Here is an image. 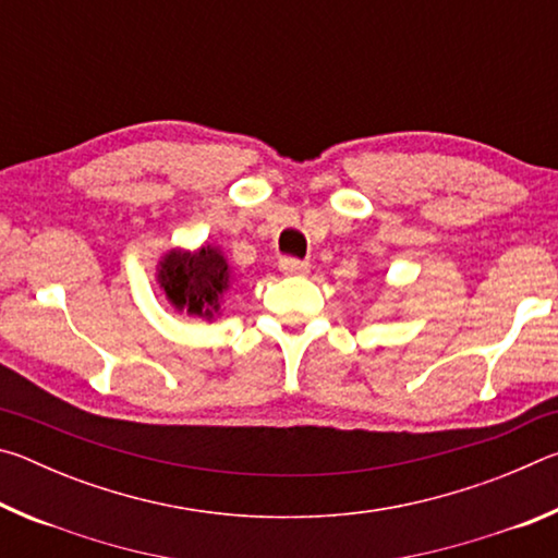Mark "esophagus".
<instances>
[{"instance_id": "esophagus-1", "label": "esophagus", "mask_w": 558, "mask_h": 558, "mask_svg": "<svg viewBox=\"0 0 558 558\" xmlns=\"http://www.w3.org/2000/svg\"><path fill=\"white\" fill-rule=\"evenodd\" d=\"M280 270L286 272V276H307L310 263L298 260V258H282L280 260Z\"/></svg>"}]
</instances>
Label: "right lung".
Here are the masks:
<instances>
[{"mask_svg":"<svg viewBox=\"0 0 558 558\" xmlns=\"http://www.w3.org/2000/svg\"><path fill=\"white\" fill-rule=\"evenodd\" d=\"M157 282L179 313L214 319L229 290L231 268L216 245L206 243L199 251L174 248L159 260Z\"/></svg>","mask_w":558,"mask_h":558,"instance_id":"1","label":"right lung"}]
</instances>
